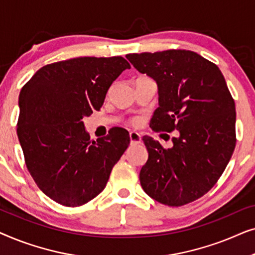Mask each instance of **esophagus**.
<instances>
[{
    "instance_id": "1",
    "label": "esophagus",
    "mask_w": 255,
    "mask_h": 255,
    "mask_svg": "<svg viewBox=\"0 0 255 255\" xmlns=\"http://www.w3.org/2000/svg\"><path fill=\"white\" fill-rule=\"evenodd\" d=\"M130 141L131 145H137L141 142V135L138 132H130Z\"/></svg>"
}]
</instances>
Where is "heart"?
<instances>
[{
    "mask_svg": "<svg viewBox=\"0 0 255 255\" xmlns=\"http://www.w3.org/2000/svg\"><path fill=\"white\" fill-rule=\"evenodd\" d=\"M132 124H133V125H139V124H140V118H134V120L132 121Z\"/></svg>",
    "mask_w": 255,
    "mask_h": 255,
    "instance_id": "1",
    "label": "heart"
}]
</instances>
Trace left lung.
Returning a JSON list of instances; mask_svg holds the SVG:
<instances>
[{
  "label": "left lung",
  "mask_w": 255,
  "mask_h": 255,
  "mask_svg": "<svg viewBox=\"0 0 255 255\" xmlns=\"http://www.w3.org/2000/svg\"><path fill=\"white\" fill-rule=\"evenodd\" d=\"M128 60L158 86L154 131H179L173 146L142 137L148 159L139 173L149 197L169 207L190 203L215 186L236 146V106L222 72L186 50L132 53Z\"/></svg>",
  "instance_id": "1"
}]
</instances>
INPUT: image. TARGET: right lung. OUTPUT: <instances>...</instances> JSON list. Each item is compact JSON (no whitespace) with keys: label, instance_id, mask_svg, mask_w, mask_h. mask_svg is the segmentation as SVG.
I'll return each instance as SVG.
<instances>
[{"label":"right lung","instance_id":"obj_1","mask_svg":"<svg viewBox=\"0 0 255 255\" xmlns=\"http://www.w3.org/2000/svg\"><path fill=\"white\" fill-rule=\"evenodd\" d=\"M128 68L122 57L69 59L41 67L20 90L17 135L26 167L57 203L79 207L96 197L130 144L121 128L92 141L83 124Z\"/></svg>","mask_w":255,"mask_h":255}]
</instances>
